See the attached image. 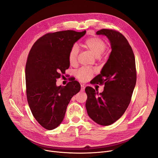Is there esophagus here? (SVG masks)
<instances>
[{
	"label": "esophagus",
	"mask_w": 158,
	"mask_h": 158,
	"mask_svg": "<svg viewBox=\"0 0 158 158\" xmlns=\"http://www.w3.org/2000/svg\"><path fill=\"white\" fill-rule=\"evenodd\" d=\"M81 91H82V92H83V91H85V85H81Z\"/></svg>",
	"instance_id": "obj_1"
}]
</instances>
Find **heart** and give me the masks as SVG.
I'll use <instances>...</instances> for the list:
<instances>
[{
	"label": "heart",
	"instance_id": "b5f03b06",
	"mask_svg": "<svg viewBox=\"0 0 158 158\" xmlns=\"http://www.w3.org/2000/svg\"><path fill=\"white\" fill-rule=\"evenodd\" d=\"M83 47L89 51L94 56L100 57L105 51L106 44L105 41L98 37H91L86 40L83 44ZM78 48L74 45L70 49L69 54V60L71 65H76L77 61ZM95 72V70L83 68L76 72V74L77 79L81 81H86L89 79Z\"/></svg>",
	"mask_w": 158,
	"mask_h": 158
}]
</instances>
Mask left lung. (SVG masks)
I'll return each instance as SVG.
<instances>
[{
  "mask_svg": "<svg viewBox=\"0 0 158 158\" xmlns=\"http://www.w3.org/2000/svg\"><path fill=\"white\" fill-rule=\"evenodd\" d=\"M96 34L107 38L111 52L100 74L94 79V83L104 84V91L98 94L87 86L86 108L95 122L106 126L118 120L130 103L136 82L135 57L128 41L119 32L101 29Z\"/></svg>",
  "mask_w": 158,
  "mask_h": 158,
  "instance_id": "obj_1",
  "label": "left lung"
}]
</instances>
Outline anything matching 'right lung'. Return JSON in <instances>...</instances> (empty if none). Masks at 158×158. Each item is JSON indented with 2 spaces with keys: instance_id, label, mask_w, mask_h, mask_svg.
<instances>
[{
  "instance_id": "1",
  "label": "right lung",
  "mask_w": 158,
  "mask_h": 158,
  "mask_svg": "<svg viewBox=\"0 0 158 158\" xmlns=\"http://www.w3.org/2000/svg\"><path fill=\"white\" fill-rule=\"evenodd\" d=\"M86 32L69 30L48 33L29 52L26 66L27 101L34 117L46 129L60 125L72 97L81 89L77 81L61 86L56 85V79L69 68L70 49Z\"/></svg>"
}]
</instances>
